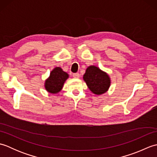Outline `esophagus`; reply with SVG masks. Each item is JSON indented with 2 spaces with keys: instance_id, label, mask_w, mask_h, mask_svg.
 <instances>
[{
  "instance_id": "1",
  "label": "esophagus",
  "mask_w": 157,
  "mask_h": 157,
  "mask_svg": "<svg viewBox=\"0 0 157 157\" xmlns=\"http://www.w3.org/2000/svg\"><path fill=\"white\" fill-rule=\"evenodd\" d=\"M73 77L74 78H79V74L78 73H73Z\"/></svg>"
}]
</instances>
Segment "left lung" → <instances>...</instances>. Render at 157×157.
Returning a JSON list of instances; mask_svg holds the SVG:
<instances>
[{
  "instance_id": "left-lung-1",
  "label": "left lung",
  "mask_w": 157,
  "mask_h": 157,
  "mask_svg": "<svg viewBox=\"0 0 157 157\" xmlns=\"http://www.w3.org/2000/svg\"><path fill=\"white\" fill-rule=\"evenodd\" d=\"M83 79L90 91L96 95H101L107 92L111 86L109 75L94 65L89 66L86 69Z\"/></svg>"
}]
</instances>
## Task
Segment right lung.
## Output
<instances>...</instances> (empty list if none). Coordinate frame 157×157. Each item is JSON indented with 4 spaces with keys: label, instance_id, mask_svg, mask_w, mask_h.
<instances>
[{
    "label": "right lung",
    "instance_id": "1",
    "mask_svg": "<svg viewBox=\"0 0 157 157\" xmlns=\"http://www.w3.org/2000/svg\"><path fill=\"white\" fill-rule=\"evenodd\" d=\"M68 78L67 73L63 71L61 67H56L50 73L49 77L45 80V89L51 94H57L62 90L65 82Z\"/></svg>",
    "mask_w": 157,
    "mask_h": 157
}]
</instances>
